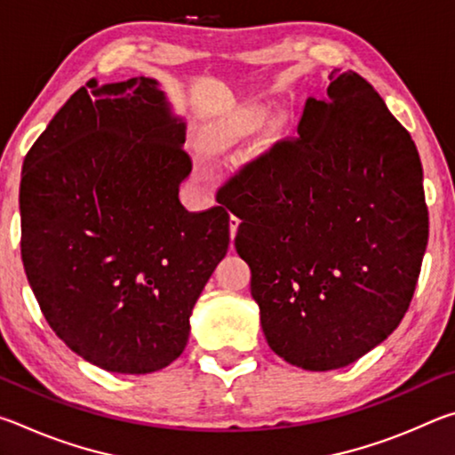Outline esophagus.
I'll use <instances>...</instances> for the list:
<instances>
[{
  "instance_id": "obj_1",
  "label": "esophagus",
  "mask_w": 455,
  "mask_h": 455,
  "mask_svg": "<svg viewBox=\"0 0 455 455\" xmlns=\"http://www.w3.org/2000/svg\"><path fill=\"white\" fill-rule=\"evenodd\" d=\"M238 220L235 214H230V219H228V227H230V238H235V235H236V228H238Z\"/></svg>"
}]
</instances>
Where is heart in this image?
<instances>
[{
    "instance_id": "b5f03b06",
    "label": "heart",
    "mask_w": 455,
    "mask_h": 455,
    "mask_svg": "<svg viewBox=\"0 0 455 455\" xmlns=\"http://www.w3.org/2000/svg\"><path fill=\"white\" fill-rule=\"evenodd\" d=\"M259 114L252 112V110H246L241 112L238 116H235L233 120L228 122L225 128L219 130L217 138L220 142H230V140H236V138H243L246 134L255 132L257 126H259Z\"/></svg>"
}]
</instances>
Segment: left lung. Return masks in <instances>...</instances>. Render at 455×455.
I'll list each match as a JSON object with an SVG mask.
<instances>
[{
  "mask_svg": "<svg viewBox=\"0 0 455 455\" xmlns=\"http://www.w3.org/2000/svg\"><path fill=\"white\" fill-rule=\"evenodd\" d=\"M297 138L228 180L236 252L268 347L307 371L353 363L402 323L427 246L418 148L371 84L333 70Z\"/></svg>",
  "mask_w": 455,
  "mask_h": 455,
  "instance_id": "left-lung-1",
  "label": "left lung"
}]
</instances>
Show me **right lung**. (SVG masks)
Masks as SVG:
<instances>
[{
  "instance_id": "add662e5",
  "label": "right lung",
  "mask_w": 455,
  "mask_h": 455,
  "mask_svg": "<svg viewBox=\"0 0 455 455\" xmlns=\"http://www.w3.org/2000/svg\"><path fill=\"white\" fill-rule=\"evenodd\" d=\"M29 148L21 260L45 321L74 353L144 375L180 357L190 315L227 255L228 212L184 209L192 171L152 78L88 82Z\"/></svg>"
}]
</instances>
